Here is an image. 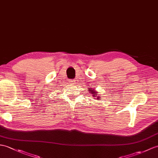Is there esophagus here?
<instances>
[{
    "mask_svg": "<svg viewBox=\"0 0 158 158\" xmlns=\"http://www.w3.org/2000/svg\"><path fill=\"white\" fill-rule=\"evenodd\" d=\"M75 82V81L74 80V79H71V81H70V83H72V84H73V83H74Z\"/></svg>",
    "mask_w": 158,
    "mask_h": 158,
    "instance_id": "obj_1",
    "label": "esophagus"
}]
</instances>
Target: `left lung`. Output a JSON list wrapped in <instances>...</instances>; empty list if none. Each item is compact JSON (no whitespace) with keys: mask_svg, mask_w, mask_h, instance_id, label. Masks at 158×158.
Returning a JSON list of instances; mask_svg holds the SVG:
<instances>
[{"mask_svg":"<svg viewBox=\"0 0 158 158\" xmlns=\"http://www.w3.org/2000/svg\"><path fill=\"white\" fill-rule=\"evenodd\" d=\"M90 89H89V92L91 93V94H92L94 97L96 96H95V95H98V94H96V91H95V90H93L92 88H90ZM97 99H100V97L98 96V98H97Z\"/></svg>","mask_w":158,"mask_h":158,"instance_id":"8db88e82","label":"left lung"}]
</instances>
